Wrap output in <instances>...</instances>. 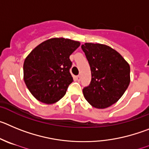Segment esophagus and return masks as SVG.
Here are the masks:
<instances>
[{
	"mask_svg": "<svg viewBox=\"0 0 149 149\" xmlns=\"http://www.w3.org/2000/svg\"><path fill=\"white\" fill-rule=\"evenodd\" d=\"M76 80H77V81H80V80H81V76H76Z\"/></svg>",
	"mask_w": 149,
	"mask_h": 149,
	"instance_id": "obj_1",
	"label": "esophagus"
}]
</instances>
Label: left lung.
<instances>
[{
  "label": "left lung",
  "mask_w": 149,
  "mask_h": 149,
  "mask_svg": "<svg viewBox=\"0 0 149 149\" xmlns=\"http://www.w3.org/2000/svg\"><path fill=\"white\" fill-rule=\"evenodd\" d=\"M81 49L91 71V83L83 88L84 98L94 108H108L120 100L128 88L129 65L107 45L85 43Z\"/></svg>",
  "instance_id": "obj_1"
}]
</instances>
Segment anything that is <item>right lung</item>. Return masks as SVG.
<instances>
[{
	"mask_svg": "<svg viewBox=\"0 0 149 149\" xmlns=\"http://www.w3.org/2000/svg\"><path fill=\"white\" fill-rule=\"evenodd\" d=\"M80 42L64 38H50L33 49L24 63V80L36 100L45 104L58 102L73 79L70 56Z\"/></svg>",
	"mask_w": 149,
	"mask_h": 149,
	"instance_id": "right-lung-1",
	"label": "right lung"
}]
</instances>
